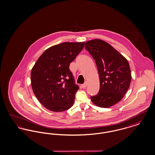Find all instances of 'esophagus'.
Segmentation results:
<instances>
[{
    "mask_svg": "<svg viewBox=\"0 0 155 155\" xmlns=\"http://www.w3.org/2000/svg\"><path fill=\"white\" fill-rule=\"evenodd\" d=\"M87 83H86V82H85V84L81 85V87H82L83 88H85L87 87Z\"/></svg>",
    "mask_w": 155,
    "mask_h": 155,
    "instance_id": "obj_1",
    "label": "esophagus"
}]
</instances>
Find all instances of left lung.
Instances as JSON below:
<instances>
[{
    "instance_id": "left-lung-1",
    "label": "left lung",
    "mask_w": 155,
    "mask_h": 155,
    "mask_svg": "<svg viewBox=\"0 0 155 155\" xmlns=\"http://www.w3.org/2000/svg\"><path fill=\"white\" fill-rule=\"evenodd\" d=\"M85 48L95 61L100 80L98 94L91 96V101L98 107H110L123 98L130 87L131 73L129 63L125 57L103 40L87 41Z\"/></svg>"
}]
</instances>
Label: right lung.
<instances>
[{
  "label": "right lung",
  "mask_w": 155,
  "mask_h": 155,
  "mask_svg": "<svg viewBox=\"0 0 155 155\" xmlns=\"http://www.w3.org/2000/svg\"><path fill=\"white\" fill-rule=\"evenodd\" d=\"M85 42H63L47 49L38 59L31 73V87L38 100L54 112L73 105L79 87L75 84L70 64L84 48Z\"/></svg>",
  "instance_id": "obj_1"
}]
</instances>
